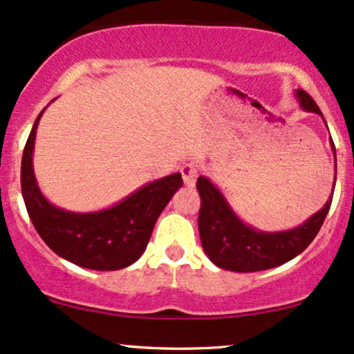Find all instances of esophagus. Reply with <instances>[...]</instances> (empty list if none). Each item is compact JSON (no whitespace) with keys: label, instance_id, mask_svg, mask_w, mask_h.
<instances>
[{"label":"esophagus","instance_id":"1","mask_svg":"<svg viewBox=\"0 0 354 354\" xmlns=\"http://www.w3.org/2000/svg\"><path fill=\"white\" fill-rule=\"evenodd\" d=\"M181 176H183V183H185L186 186H194V183H196V178H198V168L193 163L185 165L181 168Z\"/></svg>","mask_w":354,"mask_h":354}]
</instances>
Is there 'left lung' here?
Returning a JSON list of instances; mask_svg holds the SVG:
<instances>
[{
	"label": "left lung",
	"instance_id": "obj_1",
	"mask_svg": "<svg viewBox=\"0 0 354 354\" xmlns=\"http://www.w3.org/2000/svg\"><path fill=\"white\" fill-rule=\"evenodd\" d=\"M295 96L304 111L316 113L323 118L318 104L306 91L296 89ZM331 148L335 153V183L330 198L323 208L293 230L274 231V233L254 230L234 213L225 194L209 178H198L196 188L201 198L198 228H200L203 250L208 254L211 263L221 270L253 273V271L271 270L284 265L303 253L323 226L333 201L336 185V149L333 140Z\"/></svg>",
	"mask_w": 354,
	"mask_h": 354
}]
</instances>
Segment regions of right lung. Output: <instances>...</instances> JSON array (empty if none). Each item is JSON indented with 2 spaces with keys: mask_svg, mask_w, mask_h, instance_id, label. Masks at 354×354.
Listing matches in <instances>:
<instances>
[{
  "mask_svg": "<svg viewBox=\"0 0 354 354\" xmlns=\"http://www.w3.org/2000/svg\"><path fill=\"white\" fill-rule=\"evenodd\" d=\"M46 109V108H44ZM36 118L21 160V193L31 223L48 246L81 268L116 271L140 259L154 223L183 186L180 173L148 183L106 209L75 213L51 205L43 196L33 169Z\"/></svg>",
  "mask_w": 354,
  "mask_h": 354,
  "instance_id": "1",
  "label": "right lung"
}]
</instances>
